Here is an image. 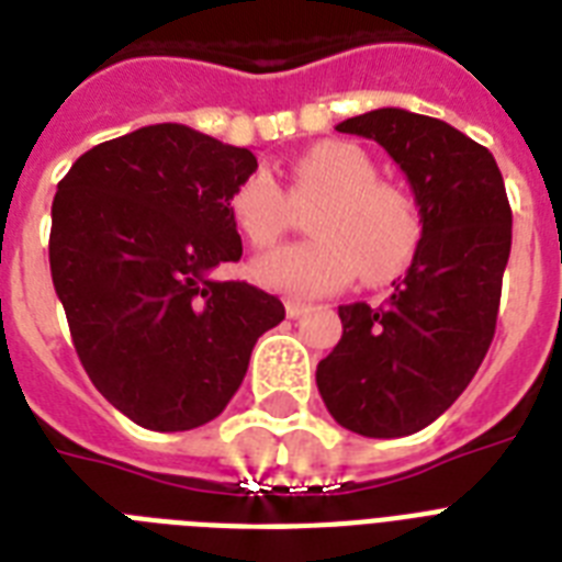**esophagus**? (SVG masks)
Wrapping results in <instances>:
<instances>
[{"label": "esophagus", "instance_id": "34e87169", "mask_svg": "<svg viewBox=\"0 0 562 562\" xmlns=\"http://www.w3.org/2000/svg\"><path fill=\"white\" fill-rule=\"evenodd\" d=\"M308 312V306L306 303H300V300H289V303H285V315L289 317H303Z\"/></svg>", "mask_w": 562, "mask_h": 562}]
</instances>
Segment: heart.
I'll return each instance as SVG.
<instances>
[{
    "label": "heart",
    "instance_id": "heart-1",
    "mask_svg": "<svg viewBox=\"0 0 562 562\" xmlns=\"http://www.w3.org/2000/svg\"><path fill=\"white\" fill-rule=\"evenodd\" d=\"M289 198L321 201L308 229L312 241L259 256L254 280L294 300L326 297L356 280L387 282L417 254L423 221L414 198L379 180V166L361 145L329 139L291 166ZM289 198L268 171H254L229 194V215L247 245H273L289 224Z\"/></svg>",
    "mask_w": 562,
    "mask_h": 562
}]
</instances>
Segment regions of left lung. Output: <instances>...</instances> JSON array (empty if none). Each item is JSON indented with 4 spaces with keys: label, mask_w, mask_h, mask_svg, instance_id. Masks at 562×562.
<instances>
[{
    "label": "left lung",
    "mask_w": 562,
    "mask_h": 562,
    "mask_svg": "<svg viewBox=\"0 0 562 562\" xmlns=\"http://www.w3.org/2000/svg\"><path fill=\"white\" fill-rule=\"evenodd\" d=\"M335 131L391 154L423 238L382 306H338L344 335L317 364V391L338 426L405 437L435 423L487 356L514 215L493 154L440 119L379 108Z\"/></svg>",
    "instance_id": "obj_1"
}]
</instances>
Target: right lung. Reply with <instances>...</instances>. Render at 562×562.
Wrapping results in <instances>:
<instances>
[{"label":"right lung","instance_id":"right-lung-1","mask_svg":"<svg viewBox=\"0 0 562 562\" xmlns=\"http://www.w3.org/2000/svg\"><path fill=\"white\" fill-rule=\"evenodd\" d=\"M247 148L162 122L81 154L57 183L48 265L78 359L101 396L151 431H189L227 408L273 294L212 280L238 262L229 194Z\"/></svg>","mask_w":562,"mask_h":562}]
</instances>
